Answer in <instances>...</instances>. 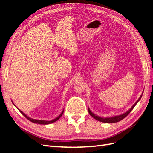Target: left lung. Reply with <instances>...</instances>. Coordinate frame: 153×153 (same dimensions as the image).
Here are the masks:
<instances>
[{"instance_id":"left-lung-1","label":"left lung","mask_w":153,"mask_h":153,"mask_svg":"<svg viewBox=\"0 0 153 153\" xmlns=\"http://www.w3.org/2000/svg\"><path fill=\"white\" fill-rule=\"evenodd\" d=\"M141 96L140 97V98H139L138 99V100L137 102H136L134 106H133L131 108L129 109L128 112H126V113L123 114L122 115H119V116H114V117H112V118H101V117H99L98 116H96L95 114H94L93 112H91V110L88 108V111H89V114L92 117H93L94 118H95V120H98V121H100V122H104V123H115V122H120V120H123L124 118H126V117L128 116L129 113L131 112V110L134 109V108L135 107V106L137 105V103L139 101V100L141 99Z\"/></svg>"}]
</instances>
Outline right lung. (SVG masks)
Instances as JSON below:
<instances>
[{"label": "right lung", "mask_w": 153, "mask_h": 153, "mask_svg": "<svg viewBox=\"0 0 153 153\" xmlns=\"http://www.w3.org/2000/svg\"><path fill=\"white\" fill-rule=\"evenodd\" d=\"M19 110V109H18ZM19 112H20L23 115H24L25 118H26L27 120H30V121H31V122H33V123H39V124H49V123H53L54 122L57 121V120L59 119L60 117L62 116V114L64 112V111L62 112V113L60 114L58 116L57 118H56L55 119L53 120H51V121H45V120H35V119H32V118H30V117H28L27 115H25V114L22 111H21V110H19Z\"/></svg>", "instance_id": "1"}]
</instances>
